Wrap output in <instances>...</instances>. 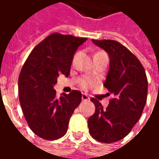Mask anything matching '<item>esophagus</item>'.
Here are the masks:
<instances>
[{"mask_svg": "<svg viewBox=\"0 0 159 159\" xmlns=\"http://www.w3.org/2000/svg\"><path fill=\"white\" fill-rule=\"evenodd\" d=\"M81 98H82V100H83V101H87V100H89V99H90V98H89V97H88V96H87V95H86V94H85V93L82 94Z\"/></svg>", "mask_w": 159, "mask_h": 159, "instance_id": "obj_1", "label": "esophagus"}]
</instances>
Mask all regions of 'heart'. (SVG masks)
I'll list each match as a JSON object with an SVG mask.
<instances>
[{"mask_svg": "<svg viewBox=\"0 0 159 159\" xmlns=\"http://www.w3.org/2000/svg\"><path fill=\"white\" fill-rule=\"evenodd\" d=\"M76 56H77V54H75L74 57H73V61H75ZM92 85H93V81L91 80H89V79H82V80H80V86L83 89H86V88L90 87Z\"/></svg>", "mask_w": 159, "mask_h": 159, "instance_id": "b5f03b06", "label": "heart"}]
</instances>
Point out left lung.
<instances>
[{
  "instance_id": "obj_1",
  "label": "left lung",
  "mask_w": 159,
  "mask_h": 159,
  "mask_svg": "<svg viewBox=\"0 0 159 159\" xmlns=\"http://www.w3.org/2000/svg\"><path fill=\"white\" fill-rule=\"evenodd\" d=\"M93 42L110 57L104 86L113 98L106 109L98 99L91 98L95 112L87 124L94 139L110 144L127 136L140 119L146 104L148 81L144 66L124 45L112 40H93Z\"/></svg>"
}]
</instances>
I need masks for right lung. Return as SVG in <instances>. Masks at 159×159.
<instances>
[{"label": "right lung", "instance_id": "1", "mask_svg": "<svg viewBox=\"0 0 159 159\" xmlns=\"http://www.w3.org/2000/svg\"><path fill=\"white\" fill-rule=\"evenodd\" d=\"M86 38L53 33L32 50L18 80L19 99L33 132L46 140L63 137L69 119L81 102V93L73 90L56 97L53 86L59 74L70 73L73 54Z\"/></svg>", "mask_w": 159, "mask_h": 159}]
</instances>
